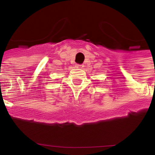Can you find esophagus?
<instances>
[{"label": "esophagus", "instance_id": "1", "mask_svg": "<svg viewBox=\"0 0 155 155\" xmlns=\"http://www.w3.org/2000/svg\"><path fill=\"white\" fill-rule=\"evenodd\" d=\"M76 68H79V69H82V68H83V65L82 64H76Z\"/></svg>", "mask_w": 155, "mask_h": 155}]
</instances>
